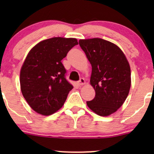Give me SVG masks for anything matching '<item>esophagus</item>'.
<instances>
[{"label": "esophagus", "mask_w": 154, "mask_h": 154, "mask_svg": "<svg viewBox=\"0 0 154 154\" xmlns=\"http://www.w3.org/2000/svg\"><path fill=\"white\" fill-rule=\"evenodd\" d=\"M84 84H85L84 78L81 77V78L80 79V80L78 81V85H79V86H83V85H84Z\"/></svg>", "instance_id": "obj_1"}]
</instances>
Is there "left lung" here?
<instances>
[{
  "label": "left lung",
  "mask_w": 154,
  "mask_h": 154,
  "mask_svg": "<svg viewBox=\"0 0 154 154\" xmlns=\"http://www.w3.org/2000/svg\"><path fill=\"white\" fill-rule=\"evenodd\" d=\"M79 45L91 65L90 83L95 97L87 106L108 116L125 103L131 86V73L125 54L116 45L99 38L80 39Z\"/></svg>",
  "instance_id": "8db88e82"
}]
</instances>
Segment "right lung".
<instances>
[{
    "label": "right lung",
    "instance_id": "obj_1",
    "mask_svg": "<svg viewBox=\"0 0 154 154\" xmlns=\"http://www.w3.org/2000/svg\"><path fill=\"white\" fill-rule=\"evenodd\" d=\"M77 45L76 38L54 37L40 42L27 54L20 72L21 90L38 114L50 116L64 104L73 86L62 60Z\"/></svg>",
    "mask_w": 154,
    "mask_h": 154
}]
</instances>
